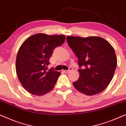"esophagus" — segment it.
<instances>
[{
    "instance_id": "34e87169",
    "label": "esophagus",
    "mask_w": 126,
    "mask_h": 126,
    "mask_svg": "<svg viewBox=\"0 0 126 126\" xmlns=\"http://www.w3.org/2000/svg\"><path fill=\"white\" fill-rule=\"evenodd\" d=\"M72 70V67H69V69H68V70H63V72H64L65 73H69L70 72L71 70Z\"/></svg>"
}]
</instances>
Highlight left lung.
Wrapping results in <instances>:
<instances>
[{
    "label": "left lung",
    "instance_id": "obj_1",
    "mask_svg": "<svg viewBox=\"0 0 126 126\" xmlns=\"http://www.w3.org/2000/svg\"><path fill=\"white\" fill-rule=\"evenodd\" d=\"M69 46L78 58L79 77L74 87L87 95L103 91L112 79L117 65L113 47L108 41L96 36H67Z\"/></svg>",
    "mask_w": 126,
    "mask_h": 126
}]
</instances>
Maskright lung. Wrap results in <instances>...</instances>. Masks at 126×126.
Masks as SVG:
<instances>
[{
	"mask_svg": "<svg viewBox=\"0 0 126 126\" xmlns=\"http://www.w3.org/2000/svg\"><path fill=\"white\" fill-rule=\"evenodd\" d=\"M64 35L37 33L25 40L18 51L16 71L27 92L41 96L53 88L61 73L48 69L49 59L56 47L64 43Z\"/></svg>",
	"mask_w": 126,
	"mask_h": 126,
	"instance_id": "1",
	"label": "right lung"
}]
</instances>
